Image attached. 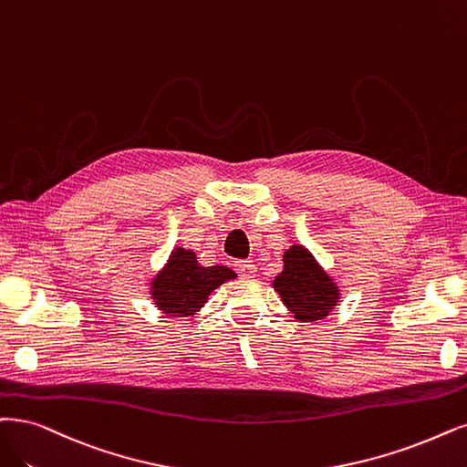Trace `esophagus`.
Returning a JSON list of instances; mask_svg holds the SVG:
<instances>
[{"mask_svg":"<svg viewBox=\"0 0 467 467\" xmlns=\"http://www.w3.org/2000/svg\"><path fill=\"white\" fill-rule=\"evenodd\" d=\"M236 271L240 273V277H255V264L246 260V262H236Z\"/></svg>","mask_w":467,"mask_h":467,"instance_id":"34e87169","label":"esophagus"}]
</instances>
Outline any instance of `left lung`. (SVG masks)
Wrapping results in <instances>:
<instances>
[{
	"instance_id": "8db88e82",
	"label": "left lung",
	"mask_w": 467,
	"mask_h": 467,
	"mask_svg": "<svg viewBox=\"0 0 467 467\" xmlns=\"http://www.w3.org/2000/svg\"><path fill=\"white\" fill-rule=\"evenodd\" d=\"M273 288L283 304L300 321H319L329 316L340 300V288L302 244L290 246L283 255V271Z\"/></svg>"
}]
</instances>
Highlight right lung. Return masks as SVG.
<instances>
[{"label":"right lung","mask_w":467,"mask_h":467,"mask_svg":"<svg viewBox=\"0 0 467 467\" xmlns=\"http://www.w3.org/2000/svg\"><path fill=\"white\" fill-rule=\"evenodd\" d=\"M236 279V273L224 265L203 267L192 250L175 248L167 264L150 283L153 304L165 316L188 317L203 307L212 292L223 283Z\"/></svg>","instance_id":"add662e5"}]
</instances>
